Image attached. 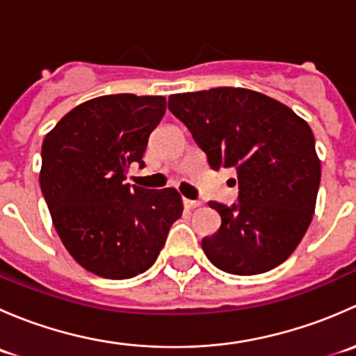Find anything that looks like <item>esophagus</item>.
I'll return each mask as SVG.
<instances>
[{
    "instance_id": "1",
    "label": "esophagus",
    "mask_w": 356,
    "mask_h": 356,
    "mask_svg": "<svg viewBox=\"0 0 356 356\" xmlns=\"http://www.w3.org/2000/svg\"><path fill=\"white\" fill-rule=\"evenodd\" d=\"M182 203H184V207L188 208V210H195V208H198L201 204L198 200H188V198H182Z\"/></svg>"
}]
</instances>
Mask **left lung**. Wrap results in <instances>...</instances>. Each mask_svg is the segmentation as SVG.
<instances>
[{
  "label": "left lung",
  "instance_id": "8db88e82",
  "mask_svg": "<svg viewBox=\"0 0 356 356\" xmlns=\"http://www.w3.org/2000/svg\"><path fill=\"white\" fill-rule=\"evenodd\" d=\"M168 110L213 170L238 174V203H208L222 218L201 241L208 260L236 275L264 274L288 260L310 225L321 184L310 125L277 99L243 88L172 95Z\"/></svg>",
  "mask_w": 356,
  "mask_h": 356
}]
</instances>
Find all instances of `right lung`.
<instances>
[{"label": "right lung", "instance_id": "add662e5", "mask_svg": "<svg viewBox=\"0 0 356 356\" xmlns=\"http://www.w3.org/2000/svg\"><path fill=\"white\" fill-rule=\"evenodd\" d=\"M167 110L163 96L108 95L70 110L42 141V196L63 246L99 277L148 270L182 215L174 188L125 184L145 167L148 138Z\"/></svg>", "mask_w": 356, "mask_h": 356}]
</instances>
